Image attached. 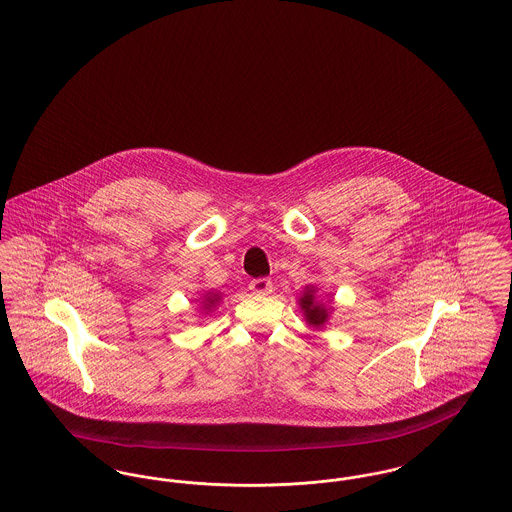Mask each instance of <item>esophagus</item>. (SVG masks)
<instances>
[{
	"label": "esophagus",
	"mask_w": 512,
	"mask_h": 512,
	"mask_svg": "<svg viewBox=\"0 0 512 512\" xmlns=\"http://www.w3.org/2000/svg\"><path fill=\"white\" fill-rule=\"evenodd\" d=\"M249 290L255 295H268L272 292V282L267 278H255L249 282Z\"/></svg>",
	"instance_id": "obj_1"
}]
</instances>
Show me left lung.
<instances>
[{"label":"left lung","mask_w":512,"mask_h":512,"mask_svg":"<svg viewBox=\"0 0 512 512\" xmlns=\"http://www.w3.org/2000/svg\"><path fill=\"white\" fill-rule=\"evenodd\" d=\"M299 305L305 311V317L309 320V324H313V326L324 324L328 313H326V309L322 305H318L317 301H315L313 290H307V292L303 293V297L299 299Z\"/></svg>","instance_id":"8db88e82"}]
</instances>
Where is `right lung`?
Instances as JSON below:
<instances>
[{"mask_svg": "<svg viewBox=\"0 0 512 512\" xmlns=\"http://www.w3.org/2000/svg\"><path fill=\"white\" fill-rule=\"evenodd\" d=\"M205 301H207L209 305H215V303L219 301V297H217V295H213V297H209V299H205Z\"/></svg>", "mask_w": 512, "mask_h": 512, "instance_id": "right-lung-1", "label": "right lung"}]
</instances>
